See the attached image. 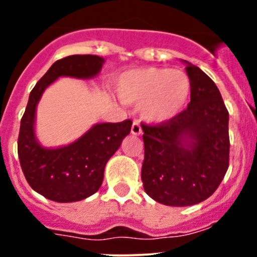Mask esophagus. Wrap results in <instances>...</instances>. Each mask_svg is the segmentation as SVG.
Segmentation results:
<instances>
[{
    "label": "esophagus",
    "mask_w": 257,
    "mask_h": 257,
    "mask_svg": "<svg viewBox=\"0 0 257 257\" xmlns=\"http://www.w3.org/2000/svg\"><path fill=\"white\" fill-rule=\"evenodd\" d=\"M142 133H143V130H142V126H140V122L134 121L133 127H131V134L135 136H139V135H142Z\"/></svg>",
    "instance_id": "34e87169"
}]
</instances>
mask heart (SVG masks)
Instances as JSON below:
<instances>
[{
  "label": "heart",
  "mask_w": 257,
  "mask_h": 257,
  "mask_svg": "<svg viewBox=\"0 0 257 257\" xmlns=\"http://www.w3.org/2000/svg\"><path fill=\"white\" fill-rule=\"evenodd\" d=\"M115 92L126 104H140L145 121L161 124L178 117L189 101L192 83L183 70L145 67L118 77Z\"/></svg>",
  "instance_id": "heart-1"
}]
</instances>
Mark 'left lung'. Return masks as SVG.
I'll use <instances>...</instances> for the list:
<instances>
[{
    "label": "left lung",
    "instance_id": "obj_1",
    "mask_svg": "<svg viewBox=\"0 0 257 257\" xmlns=\"http://www.w3.org/2000/svg\"><path fill=\"white\" fill-rule=\"evenodd\" d=\"M183 63L192 83L188 108L170 122L142 126L144 190L174 207L212 196L229 166V113L221 94L203 70Z\"/></svg>",
    "mask_w": 257,
    "mask_h": 257
}]
</instances>
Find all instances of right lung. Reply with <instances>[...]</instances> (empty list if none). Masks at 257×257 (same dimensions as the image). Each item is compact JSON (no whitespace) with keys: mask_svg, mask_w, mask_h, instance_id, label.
Instances as JSON below:
<instances>
[{"mask_svg":"<svg viewBox=\"0 0 257 257\" xmlns=\"http://www.w3.org/2000/svg\"><path fill=\"white\" fill-rule=\"evenodd\" d=\"M105 63L97 55H72L55 61L29 94L20 122L18 154L35 192L59 203L82 201L101 187L109 158L131 131V121L95 123L78 139L61 147H45L36 134V112L42 94L60 77L91 79Z\"/></svg>","mask_w":257,"mask_h":257,"instance_id":"obj_1","label":"right lung"}]
</instances>
